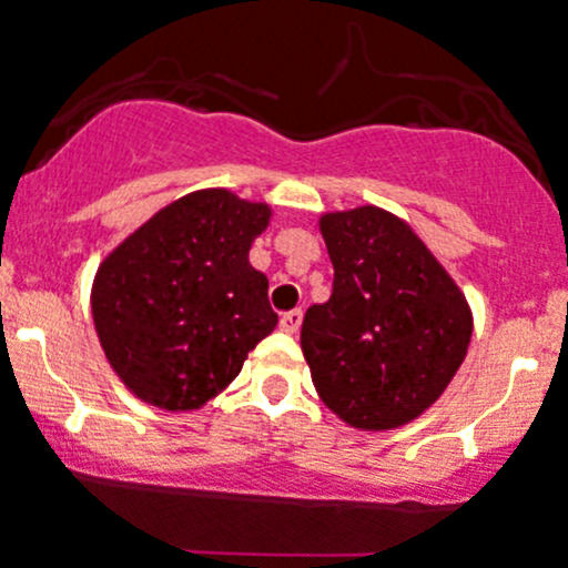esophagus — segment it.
Returning <instances> with one entry per match:
<instances>
[{"instance_id": "34e87169", "label": "esophagus", "mask_w": 568, "mask_h": 568, "mask_svg": "<svg viewBox=\"0 0 568 568\" xmlns=\"http://www.w3.org/2000/svg\"><path fill=\"white\" fill-rule=\"evenodd\" d=\"M301 323H303V312L301 308H292V312H286V314H282V331L284 333H290V336H295L297 331H301Z\"/></svg>"}]
</instances>
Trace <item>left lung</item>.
Returning <instances> with one entry per match:
<instances>
[{
    "instance_id": "left-lung-1",
    "label": "left lung",
    "mask_w": 568,
    "mask_h": 568,
    "mask_svg": "<svg viewBox=\"0 0 568 568\" xmlns=\"http://www.w3.org/2000/svg\"><path fill=\"white\" fill-rule=\"evenodd\" d=\"M333 292L303 317L320 399L349 426L394 429L446 390L470 344V308L405 221L379 207L320 221Z\"/></svg>"
}]
</instances>
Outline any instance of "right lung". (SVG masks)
<instances>
[{"mask_svg":"<svg viewBox=\"0 0 568 568\" xmlns=\"http://www.w3.org/2000/svg\"><path fill=\"white\" fill-rule=\"evenodd\" d=\"M267 204L196 191L139 226L98 267L92 317L122 383L163 410H196L243 369L278 314L248 248Z\"/></svg>","mask_w":568,"mask_h":568,"instance_id":"add662e5","label":"right lung"}]
</instances>
